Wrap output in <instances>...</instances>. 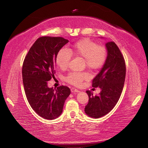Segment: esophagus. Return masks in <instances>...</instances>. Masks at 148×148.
Segmentation results:
<instances>
[{"label":"esophagus","instance_id":"obj_1","mask_svg":"<svg viewBox=\"0 0 148 148\" xmlns=\"http://www.w3.org/2000/svg\"><path fill=\"white\" fill-rule=\"evenodd\" d=\"M71 92H79V90L75 88H71Z\"/></svg>","mask_w":148,"mask_h":148}]
</instances>
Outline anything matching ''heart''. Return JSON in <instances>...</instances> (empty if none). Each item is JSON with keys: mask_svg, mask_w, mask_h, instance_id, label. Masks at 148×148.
Returning a JSON list of instances; mask_svg holds the SVG:
<instances>
[{"mask_svg": "<svg viewBox=\"0 0 148 148\" xmlns=\"http://www.w3.org/2000/svg\"><path fill=\"white\" fill-rule=\"evenodd\" d=\"M71 55L84 59V64L90 70L100 69L104 64L107 58L105 47L97 45L95 42L85 38L74 43L69 50L62 49L58 52L56 63L61 69H66L69 66ZM88 75L85 73L71 72L65 77V80L75 86H80L83 80L87 79Z\"/></svg>", "mask_w": 148, "mask_h": 148, "instance_id": "b5f03b06", "label": "heart"}]
</instances>
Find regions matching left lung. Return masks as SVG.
Segmentation results:
<instances>
[{"label": "left lung", "mask_w": 148, "mask_h": 148, "mask_svg": "<svg viewBox=\"0 0 148 148\" xmlns=\"http://www.w3.org/2000/svg\"><path fill=\"white\" fill-rule=\"evenodd\" d=\"M107 56L100 72L92 79V87L101 88L97 96L86 91L89 96L84 112L89 117L97 119L108 114L117 104L122 94L126 75L124 58L114 42L106 44Z\"/></svg>", "instance_id": "left-lung-1"}]
</instances>
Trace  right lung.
Listing matches in <instances>:
<instances>
[{
    "label": "right lung",
    "mask_w": 148,
    "mask_h": 148,
    "mask_svg": "<svg viewBox=\"0 0 148 148\" xmlns=\"http://www.w3.org/2000/svg\"><path fill=\"white\" fill-rule=\"evenodd\" d=\"M68 42L69 40L62 37L39 38L30 48L23 62L22 77L26 98L32 109L45 119L59 117L70 95L67 86H60L55 89L47 86L56 73L57 53Z\"/></svg>",
    "instance_id": "obj_1"
}]
</instances>
